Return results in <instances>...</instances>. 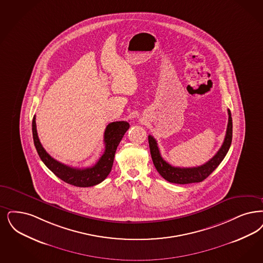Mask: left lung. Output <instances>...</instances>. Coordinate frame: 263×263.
Wrapping results in <instances>:
<instances>
[{"instance_id": "left-lung-1", "label": "left lung", "mask_w": 263, "mask_h": 263, "mask_svg": "<svg viewBox=\"0 0 263 263\" xmlns=\"http://www.w3.org/2000/svg\"><path fill=\"white\" fill-rule=\"evenodd\" d=\"M228 125L226 130V135L224 142L219 151L213 158L210 159L204 164L197 167H175L170 165L163 158H161L158 143L153 136H148V145L153 162L158 173L168 181L175 184H190V183H199L208 178L210 174L219 165L221 161L227 155L232 143V133H233V123H232L231 111L228 109Z\"/></svg>"}]
</instances>
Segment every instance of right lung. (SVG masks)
Returning <instances> with one entry per match:
<instances>
[{"label": "right lung", "mask_w": 263, "mask_h": 263, "mask_svg": "<svg viewBox=\"0 0 263 263\" xmlns=\"http://www.w3.org/2000/svg\"><path fill=\"white\" fill-rule=\"evenodd\" d=\"M35 119L36 117L34 116L32 120V133L34 145L39 157L42 159L45 165L55 176L62 179L65 183L76 187L95 186L103 182L107 177L112 168L117 146L130 127L127 121H116L109 123L105 128L104 136L105 153L98 160V162L92 167L74 168L55 160L45 151L38 138Z\"/></svg>", "instance_id": "1"}]
</instances>
